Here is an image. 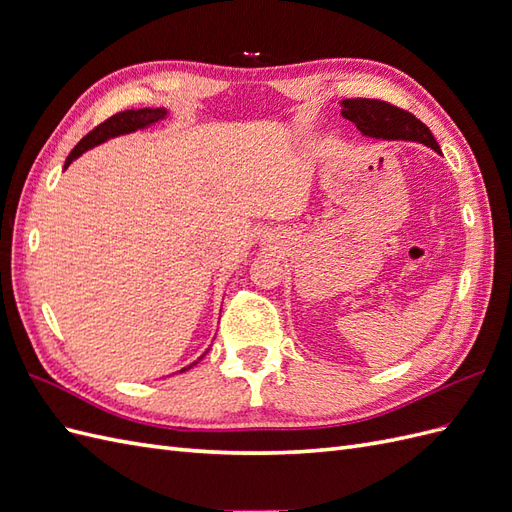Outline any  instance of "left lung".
<instances>
[{"label":"left lung","mask_w":512,"mask_h":512,"mask_svg":"<svg viewBox=\"0 0 512 512\" xmlns=\"http://www.w3.org/2000/svg\"><path fill=\"white\" fill-rule=\"evenodd\" d=\"M342 117L352 121L365 136L382 141H416L440 151L436 138L421 119L389 102L369 98L342 100Z\"/></svg>","instance_id":"left-lung-1"}]
</instances>
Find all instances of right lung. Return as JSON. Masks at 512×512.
<instances>
[{
    "label": "right lung",
    "mask_w": 512,
    "mask_h": 512,
    "mask_svg": "<svg viewBox=\"0 0 512 512\" xmlns=\"http://www.w3.org/2000/svg\"><path fill=\"white\" fill-rule=\"evenodd\" d=\"M164 117H166V108H138V111H123V113H117V115H113V117H108L104 123H100L98 128H94L87 136L81 138L79 145H76V147L70 151V156H68L64 168H68V166L72 164V160L79 158L81 153H85L87 149H91V147H96V145L108 141V138H115V136H119V134H130V132H134V130H141V128L153 126V123H158V121L164 119ZM200 359H203V356H200ZM196 363H198V361H194L192 365H196ZM192 365L183 367L181 371L190 369Z\"/></svg>",
    "instance_id": "obj_1"
}]
</instances>
